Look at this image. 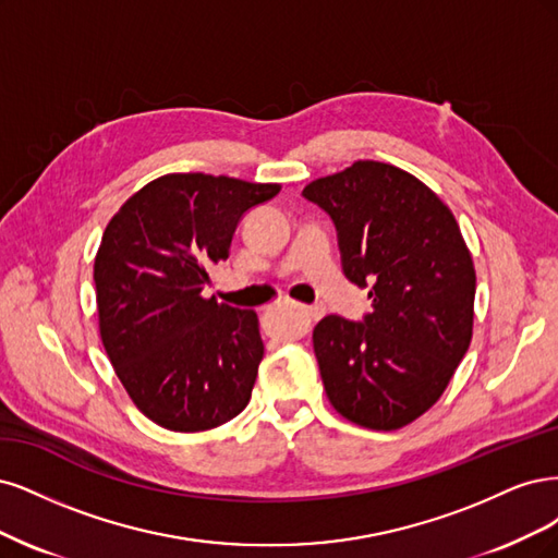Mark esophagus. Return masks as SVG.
Returning <instances> with one entry per match:
<instances>
[{"label": "esophagus", "instance_id": "1", "mask_svg": "<svg viewBox=\"0 0 558 558\" xmlns=\"http://www.w3.org/2000/svg\"><path fill=\"white\" fill-rule=\"evenodd\" d=\"M294 308L308 322H317L322 317V308H317V305H294Z\"/></svg>", "mask_w": 558, "mask_h": 558}]
</instances>
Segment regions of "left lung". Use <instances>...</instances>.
Returning a JSON list of instances; mask_svg holds the SVG:
<instances>
[{"label":"left lung","mask_w":558,"mask_h":558,"mask_svg":"<svg viewBox=\"0 0 558 558\" xmlns=\"http://www.w3.org/2000/svg\"><path fill=\"white\" fill-rule=\"evenodd\" d=\"M303 196L329 213L350 282L368 287L362 322L327 315L313 331L336 412L397 430L434 405L473 338L475 268L461 229L415 175L359 159Z\"/></svg>","instance_id":"left-lung-1"}]
</instances>
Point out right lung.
<instances>
[{
    "label": "right lung",
    "mask_w": 558,
    "mask_h": 558,
    "mask_svg": "<svg viewBox=\"0 0 558 558\" xmlns=\"http://www.w3.org/2000/svg\"><path fill=\"white\" fill-rule=\"evenodd\" d=\"M278 192L276 183L167 173L106 225L95 257L101 343L155 424L196 434L247 405L264 356L257 313L202 292L243 215Z\"/></svg>",
    "instance_id": "add662e5"
}]
</instances>
